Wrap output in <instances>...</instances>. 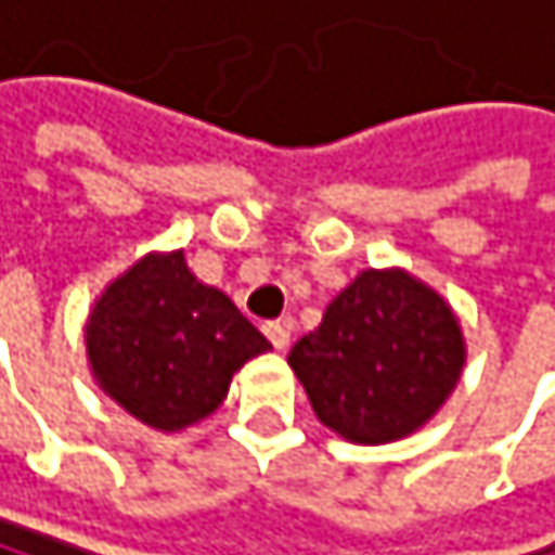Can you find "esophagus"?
<instances>
[{
  "label": "esophagus",
  "mask_w": 555,
  "mask_h": 555,
  "mask_svg": "<svg viewBox=\"0 0 555 555\" xmlns=\"http://www.w3.org/2000/svg\"><path fill=\"white\" fill-rule=\"evenodd\" d=\"M262 333H266V339L272 343V349H286V346H289V326H286V323H266Z\"/></svg>",
  "instance_id": "34e87169"
}]
</instances>
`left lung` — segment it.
<instances>
[{"mask_svg":"<svg viewBox=\"0 0 555 555\" xmlns=\"http://www.w3.org/2000/svg\"><path fill=\"white\" fill-rule=\"evenodd\" d=\"M463 333L433 289L406 272H359L302 336L289 366L315 416L352 442H389L423 426L453 392Z\"/></svg>","mask_w":555,"mask_h":555,"instance_id":"8db88e82","label":"left lung"}]
</instances>
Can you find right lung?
<instances>
[{"mask_svg":"<svg viewBox=\"0 0 555 555\" xmlns=\"http://www.w3.org/2000/svg\"><path fill=\"white\" fill-rule=\"evenodd\" d=\"M86 349L92 373L122 410L156 429L209 416L266 336L212 286L189 272L182 253L135 262L95 302Z\"/></svg>","mask_w":555,"mask_h":555,"instance_id":"1","label":"right lung"}]
</instances>
